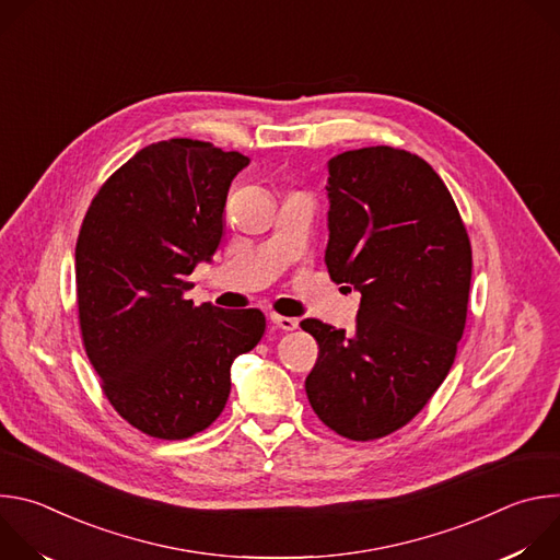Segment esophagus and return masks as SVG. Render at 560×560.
<instances>
[{
    "instance_id": "1",
    "label": "esophagus",
    "mask_w": 560,
    "mask_h": 560,
    "mask_svg": "<svg viewBox=\"0 0 560 560\" xmlns=\"http://www.w3.org/2000/svg\"><path fill=\"white\" fill-rule=\"evenodd\" d=\"M270 322H272L279 330H283V332H292V330H296V326H299L296 318L283 316V314H277V312H270Z\"/></svg>"
}]
</instances>
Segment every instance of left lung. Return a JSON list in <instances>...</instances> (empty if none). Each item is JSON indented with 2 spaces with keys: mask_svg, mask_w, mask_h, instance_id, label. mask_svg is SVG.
<instances>
[{
  "mask_svg": "<svg viewBox=\"0 0 560 560\" xmlns=\"http://www.w3.org/2000/svg\"><path fill=\"white\" fill-rule=\"evenodd\" d=\"M326 266L361 292L352 335L301 328L318 357L305 378L314 415L350 441L408 425L445 381L465 330L471 246L432 166L401 148L348 150L328 164Z\"/></svg>",
  "mask_w": 560,
  "mask_h": 560,
  "instance_id": "left-lung-1",
  "label": "left lung"
}]
</instances>
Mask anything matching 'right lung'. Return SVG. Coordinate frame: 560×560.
<instances>
[{
    "mask_svg": "<svg viewBox=\"0 0 560 560\" xmlns=\"http://www.w3.org/2000/svg\"><path fill=\"white\" fill-rule=\"evenodd\" d=\"M250 159L197 139L141 148L93 197L74 248L79 330L117 415L182 441L210 428L230 368L266 332L257 307L186 299L223 234L228 188Z\"/></svg>",
    "mask_w": 560,
    "mask_h": 560,
    "instance_id": "1",
    "label": "right lung"
}]
</instances>
